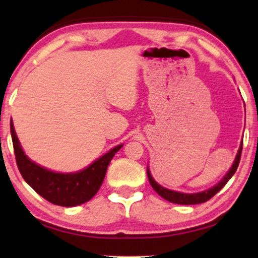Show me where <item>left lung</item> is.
Masks as SVG:
<instances>
[{"label": "left lung", "mask_w": 258, "mask_h": 258, "mask_svg": "<svg viewBox=\"0 0 258 258\" xmlns=\"http://www.w3.org/2000/svg\"><path fill=\"white\" fill-rule=\"evenodd\" d=\"M242 148H243V141L240 142L238 153H237L235 161H233L231 168L229 169V172H227L225 175H224V178L220 180V181L217 183V185L211 187V188H209L207 190H203V192L192 193V195H188V193H181V192H176V190L165 188V187L159 185V183L156 182L155 180H154L152 174H150V170H149L148 167H147V175H148L149 182L154 188V190H155V192L158 193L159 196H161L163 199L168 200V202L174 203V204H180V205H196V204H202V203L207 202V200H210L213 196L217 195V193H218L219 190L226 185V182L229 181L230 179H231V176L233 175V174L236 173L237 167H238V165H239L240 154H242Z\"/></svg>", "instance_id": "1"}]
</instances>
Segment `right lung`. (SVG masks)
Masks as SVG:
<instances>
[{
    "label": "right lung",
    "instance_id": "1",
    "mask_svg": "<svg viewBox=\"0 0 258 258\" xmlns=\"http://www.w3.org/2000/svg\"><path fill=\"white\" fill-rule=\"evenodd\" d=\"M11 134L16 163L25 181L49 203L65 207L80 205L93 198L102 186L110 161L123 146H116L79 172L56 173L28 159L20 145L13 121L11 122Z\"/></svg>",
    "mask_w": 258,
    "mask_h": 258
}]
</instances>
